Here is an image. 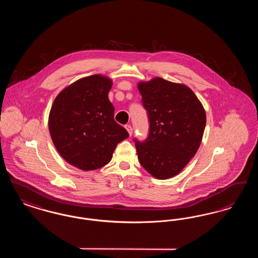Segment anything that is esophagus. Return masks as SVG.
I'll list each match as a JSON object with an SVG mask.
<instances>
[{"label": "esophagus", "instance_id": "34e87169", "mask_svg": "<svg viewBox=\"0 0 258 258\" xmlns=\"http://www.w3.org/2000/svg\"><path fill=\"white\" fill-rule=\"evenodd\" d=\"M124 127H125V130H126V131H127V133H128V135H133V131H134V130H133V126H132V125H131V124H126V125H125V126H124Z\"/></svg>", "mask_w": 258, "mask_h": 258}]
</instances>
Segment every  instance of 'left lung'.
I'll return each instance as SVG.
<instances>
[{
    "mask_svg": "<svg viewBox=\"0 0 258 258\" xmlns=\"http://www.w3.org/2000/svg\"><path fill=\"white\" fill-rule=\"evenodd\" d=\"M137 87L150 123L147 139L135 140L138 160L153 177L169 179L197 154L206 113L196 94L184 84L156 77Z\"/></svg>",
    "mask_w": 258,
    "mask_h": 258,
    "instance_id": "left-lung-1",
    "label": "left lung"
}]
</instances>
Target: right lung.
<instances>
[{
  "instance_id": "right-lung-1",
  "label": "right lung",
  "mask_w": 258,
  "mask_h": 258,
  "mask_svg": "<svg viewBox=\"0 0 258 258\" xmlns=\"http://www.w3.org/2000/svg\"><path fill=\"white\" fill-rule=\"evenodd\" d=\"M112 80L95 74L66 87L56 97L48 118L52 141L61 158L89 171L106 165L118 143L128 137L114 120L108 98Z\"/></svg>"
}]
</instances>
